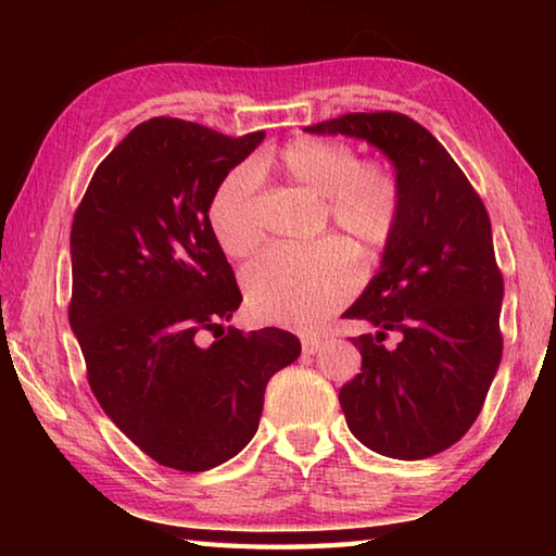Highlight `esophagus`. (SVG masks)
Returning a JSON list of instances; mask_svg holds the SVG:
<instances>
[{
  "instance_id": "esophagus-1",
  "label": "esophagus",
  "mask_w": 556,
  "mask_h": 556,
  "mask_svg": "<svg viewBox=\"0 0 556 556\" xmlns=\"http://www.w3.org/2000/svg\"><path fill=\"white\" fill-rule=\"evenodd\" d=\"M321 345H324V336H316V333L301 336V351H304V355H314Z\"/></svg>"
}]
</instances>
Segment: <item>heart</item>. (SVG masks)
Wrapping results in <instances>:
<instances>
[{
	"label": "heart",
	"instance_id": "1",
	"mask_svg": "<svg viewBox=\"0 0 556 556\" xmlns=\"http://www.w3.org/2000/svg\"><path fill=\"white\" fill-rule=\"evenodd\" d=\"M279 176L324 199L318 235L333 240L277 244L244 269L255 314L285 326L312 328L343 306L357 289L355 257L378 262L400 230L404 188L382 159H357L345 142L296 137L250 168H235L213 191L211 228L230 257H248L262 242L257 178Z\"/></svg>",
	"mask_w": 556,
	"mask_h": 556
}]
</instances>
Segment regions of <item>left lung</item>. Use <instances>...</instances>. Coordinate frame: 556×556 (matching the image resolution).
<instances>
[{"label":"left lung","mask_w":556,"mask_h":556,"mask_svg":"<svg viewBox=\"0 0 556 556\" xmlns=\"http://www.w3.org/2000/svg\"><path fill=\"white\" fill-rule=\"evenodd\" d=\"M368 139L394 164L404 211L382 267L343 318L363 368L338 400L353 437L417 460L454 446L483 409L503 355V275L491 218L439 139L402 112H348L306 127ZM388 334L401 343L384 349Z\"/></svg>","instance_id":"obj_1"}]
</instances>
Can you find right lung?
Returning a JSON list of instances; mask_svg holds the SVG:
<instances>
[{"label": "right lung", "mask_w": 556, "mask_h": 556, "mask_svg": "<svg viewBox=\"0 0 556 556\" xmlns=\"http://www.w3.org/2000/svg\"><path fill=\"white\" fill-rule=\"evenodd\" d=\"M262 139L147 119L102 159L73 215L68 321L88 384L122 434L166 468L199 473L240 454L269 378L301 353L281 328L220 326L242 294L208 205Z\"/></svg>", "instance_id": "obj_1"}]
</instances>
